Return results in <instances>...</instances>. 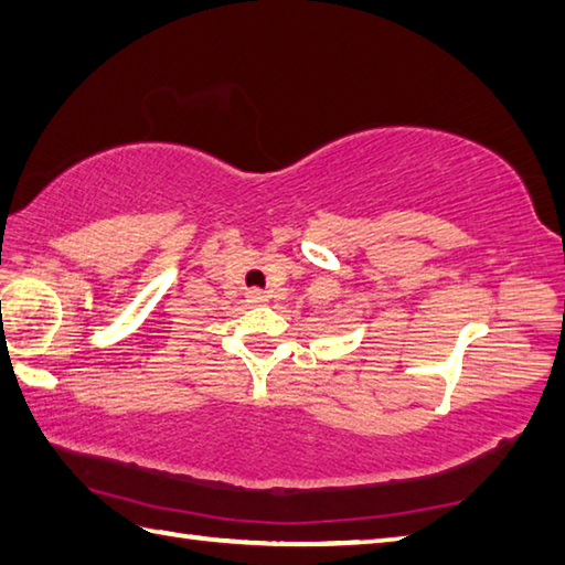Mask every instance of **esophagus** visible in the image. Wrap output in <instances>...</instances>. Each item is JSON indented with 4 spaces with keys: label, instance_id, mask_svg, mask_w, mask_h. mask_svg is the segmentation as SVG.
I'll list each match as a JSON object with an SVG mask.
<instances>
[{
    "label": "esophagus",
    "instance_id": "34e87169",
    "mask_svg": "<svg viewBox=\"0 0 565 565\" xmlns=\"http://www.w3.org/2000/svg\"><path fill=\"white\" fill-rule=\"evenodd\" d=\"M245 298H247L249 306H259V303H267V301H269V296L264 294V291H259V289H249V291L245 294Z\"/></svg>",
    "mask_w": 565,
    "mask_h": 565
}]
</instances>
